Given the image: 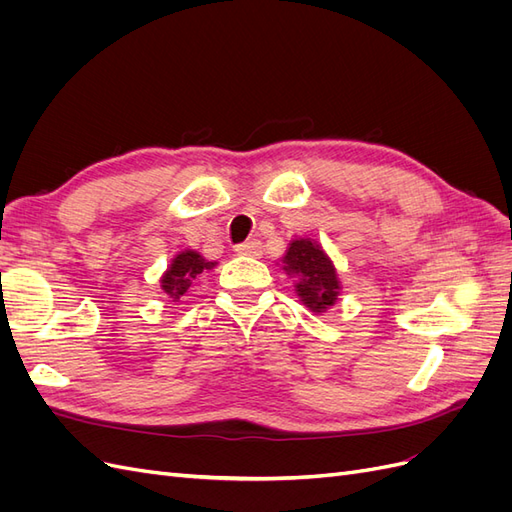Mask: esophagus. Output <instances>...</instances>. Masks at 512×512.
Listing matches in <instances>:
<instances>
[{
  "mask_svg": "<svg viewBox=\"0 0 512 512\" xmlns=\"http://www.w3.org/2000/svg\"><path fill=\"white\" fill-rule=\"evenodd\" d=\"M235 252L241 256H260L262 254V243L258 239H250L245 243H239L235 247Z\"/></svg>",
  "mask_w": 512,
  "mask_h": 512,
  "instance_id": "esophagus-1",
  "label": "esophagus"
}]
</instances>
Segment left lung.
Returning <instances> with one entry per match:
<instances>
[{
    "instance_id": "obj_1",
    "label": "left lung",
    "mask_w": 512,
    "mask_h": 512,
    "mask_svg": "<svg viewBox=\"0 0 512 512\" xmlns=\"http://www.w3.org/2000/svg\"><path fill=\"white\" fill-rule=\"evenodd\" d=\"M284 271L297 277V290L303 305L312 312H327V307L335 305L339 294V277L331 258L324 254L320 243L312 239H294L286 256L282 258Z\"/></svg>"
}]
</instances>
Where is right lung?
Here are the masks:
<instances>
[{"label": "right lung", "mask_w": 512, "mask_h": 512, "mask_svg": "<svg viewBox=\"0 0 512 512\" xmlns=\"http://www.w3.org/2000/svg\"><path fill=\"white\" fill-rule=\"evenodd\" d=\"M215 265H218V262H209L194 250L179 252L173 258V262H170L166 273L162 275V280H160L162 290L168 294L170 299L177 301L179 297H183V294L190 290V286L196 282V277L200 273L213 269Z\"/></svg>", "instance_id": "right-lung-1"}]
</instances>
